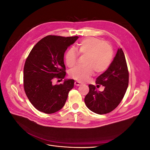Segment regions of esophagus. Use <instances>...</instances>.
Listing matches in <instances>:
<instances>
[{"mask_svg":"<svg viewBox=\"0 0 150 150\" xmlns=\"http://www.w3.org/2000/svg\"><path fill=\"white\" fill-rule=\"evenodd\" d=\"M74 84H75V86H81V85H82L83 84L81 83H80V82H79V81H75V82H74Z\"/></svg>","mask_w":150,"mask_h":150,"instance_id":"obj_1","label":"esophagus"}]
</instances>
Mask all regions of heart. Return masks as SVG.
Instances as JSON below:
<instances>
[{"instance_id": "b5f03b06", "label": "heart", "mask_w": 150, "mask_h": 150, "mask_svg": "<svg viewBox=\"0 0 150 150\" xmlns=\"http://www.w3.org/2000/svg\"><path fill=\"white\" fill-rule=\"evenodd\" d=\"M77 49L79 54H86L84 66L76 67L69 72L72 78L84 82L89 79L94 71L98 74L103 73L110 67L112 60L113 49L111 45L103 42L100 39L89 37L83 39L78 44ZM77 54L75 49L70 48L65 54V61L68 67L76 65Z\"/></svg>"}]
</instances>
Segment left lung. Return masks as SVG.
<instances>
[{"label": "left lung", "mask_w": 150, "mask_h": 150, "mask_svg": "<svg viewBox=\"0 0 150 150\" xmlns=\"http://www.w3.org/2000/svg\"><path fill=\"white\" fill-rule=\"evenodd\" d=\"M129 72L123 51L117 49L116 56L102 74L98 76L97 87L102 85L103 91H98L95 86L89 84V91L84 98L86 106L99 115L110 112L119 105L128 88Z\"/></svg>", "instance_id": "1"}]
</instances>
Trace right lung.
Returning <instances> with one entry per match:
<instances>
[{"mask_svg": "<svg viewBox=\"0 0 150 150\" xmlns=\"http://www.w3.org/2000/svg\"><path fill=\"white\" fill-rule=\"evenodd\" d=\"M78 38L47 35L29 53L24 67V88L31 104L39 111L52 114L65 104L74 80L66 79L62 84L55 85L52 81L55 78H64V53Z\"/></svg>", "mask_w": 150, "mask_h": 150, "instance_id": "1", "label": "right lung"}]
</instances>
